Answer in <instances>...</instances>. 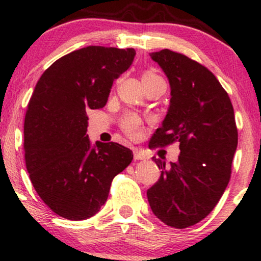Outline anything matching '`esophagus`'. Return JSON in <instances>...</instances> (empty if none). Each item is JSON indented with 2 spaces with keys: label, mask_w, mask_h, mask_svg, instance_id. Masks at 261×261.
<instances>
[{
  "label": "esophagus",
  "mask_w": 261,
  "mask_h": 261,
  "mask_svg": "<svg viewBox=\"0 0 261 261\" xmlns=\"http://www.w3.org/2000/svg\"><path fill=\"white\" fill-rule=\"evenodd\" d=\"M134 158L135 160H137V161H143V160H146V158H147V155H146V153L143 151H141V149H135L134 151Z\"/></svg>",
  "instance_id": "obj_1"
}]
</instances>
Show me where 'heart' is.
Instances as JSON below:
<instances>
[{
	"label": "heart",
	"instance_id": "obj_1",
	"mask_svg": "<svg viewBox=\"0 0 261 261\" xmlns=\"http://www.w3.org/2000/svg\"><path fill=\"white\" fill-rule=\"evenodd\" d=\"M157 74L152 72V71H145L142 74V81H147L152 79H157ZM121 127L124 130V133L130 136L131 139H137L141 134H142L143 124L142 120L135 114H127L122 118L121 120Z\"/></svg>",
	"mask_w": 261,
	"mask_h": 261
}]
</instances>
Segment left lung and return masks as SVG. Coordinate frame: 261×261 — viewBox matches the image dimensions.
Masks as SVG:
<instances>
[{
    "label": "left lung",
    "instance_id": "left-lung-1",
    "mask_svg": "<svg viewBox=\"0 0 261 261\" xmlns=\"http://www.w3.org/2000/svg\"><path fill=\"white\" fill-rule=\"evenodd\" d=\"M170 86L168 112L149 147L178 141L175 163L153 157L161 178L147 190L154 216L167 226L187 228L203 220L223 195L238 145L232 103L205 66L168 49L149 54Z\"/></svg>",
    "mask_w": 261,
    "mask_h": 261
}]
</instances>
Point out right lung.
Listing matches in <instances>:
<instances>
[{
	"mask_svg": "<svg viewBox=\"0 0 261 261\" xmlns=\"http://www.w3.org/2000/svg\"><path fill=\"white\" fill-rule=\"evenodd\" d=\"M134 49L87 46L41 74L24 119L25 166L40 199L72 221L94 216L114 176L133 161L131 149L88 139V109L107 104L114 80L133 64Z\"/></svg>",
	"mask_w": 261,
	"mask_h": 261,
	"instance_id": "obj_1",
	"label": "right lung"
}]
</instances>
